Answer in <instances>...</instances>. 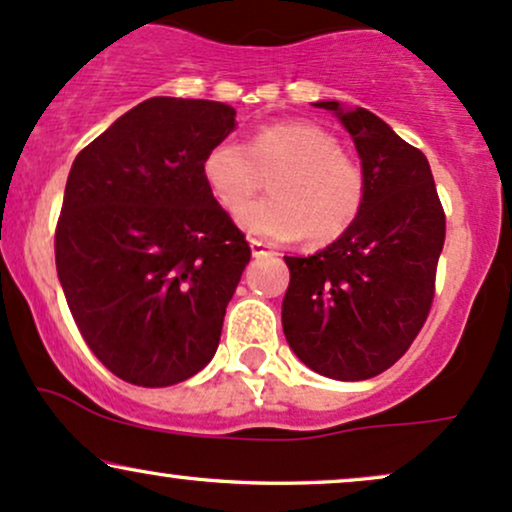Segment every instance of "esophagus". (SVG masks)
Returning a JSON list of instances; mask_svg holds the SVG:
<instances>
[{
    "instance_id": "esophagus-1",
    "label": "esophagus",
    "mask_w": 512,
    "mask_h": 512,
    "mask_svg": "<svg viewBox=\"0 0 512 512\" xmlns=\"http://www.w3.org/2000/svg\"><path fill=\"white\" fill-rule=\"evenodd\" d=\"M250 250H252V257H264L269 255V245L262 243V240H250Z\"/></svg>"
}]
</instances>
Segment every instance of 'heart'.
<instances>
[{"mask_svg":"<svg viewBox=\"0 0 512 512\" xmlns=\"http://www.w3.org/2000/svg\"><path fill=\"white\" fill-rule=\"evenodd\" d=\"M272 195L238 211V223L257 238L293 240L308 233L325 245L344 236L366 199V175L339 142L313 122L284 120L262 125L250 142L226 137L207 151L202 178L221 207L238 209L260 187Z\"/></svg>","mask_w":512,"mask_h":512,"instance_id":"1","label":"heart"}]
</instances>
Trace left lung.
<instances>
[{
	"instance_id": "8db88e82",
	"label": "left lung",
	"mask_w": 512,
	"mask_h": 512,
	"mask_svg": "<svg viewBox=\"0 0 512 512\" xmlns=\"http://www.w3.org/2000/svg\"><path fill=\"white\" fill-rule=\"evenodd\" d=\"M354 139L366 199L349 231L308 257H284L286 342L308 368L368 380L407 354L436 293L445 214L431 166L366 108L320 101Z\"/></svg>"
}]
</instances>
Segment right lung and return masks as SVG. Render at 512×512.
Here are the masks:
<instances>
[{
    "label": "right lung",
    "instance_id": "right-lung-1",
    "mask_svg": "<svg viewBox=\"0 0 512 512\" xmlns=\"http://www.w3.org/2000/svg\"><path fill=\"white\" fill-rule=\"evenodd\" d=\"M236 110L149 98L79 151L55 231L57 276L110 373L166 387L214 358L250 245L202 178Z\"/></svg>",
    "mask_w": 512,
    "mask_h": 512
}]
</instances>
